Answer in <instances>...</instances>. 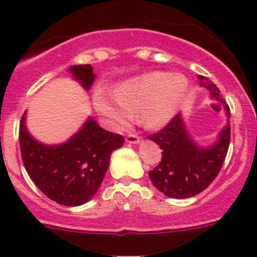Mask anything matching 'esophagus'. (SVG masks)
<instances>
[{"label": "esophagus", "mask_w": 257, "mask_h": 257, "mask_svg": "<svg viewBox=\"0 0 257 257\" xmlns=\"http://www.w3.org/2000/svg\"><path fill=\"white\" fill-rule=\"evenodd\" d=\"M125 141L128 142V144H140L141 142V139H140L137 135H128L126 136V139Z\"/></svg>", "instance_id": "obj_1"}]
</instances>
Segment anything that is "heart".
Instances as JSON below:
<instances>
[{
	"label": "heart",
	"instance_id": "b5f03b06",
	"mask_svg": "<svg viewBox=\"0 0 257 257\" xmlns=\"http://www.w3.org/2000/svg\"><path fill=\"white\" fill-rule=\"evenodd\" d=\"M188 79L183 74L152 72L125 81L117 92L96 88L94 105L115 128L124 129L139 115L148 128H161L178 113L187 92Z\"/></svg>",
	"mask_w": 257,
	"mask_h": 257
}]
</instances>
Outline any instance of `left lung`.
<instances>
[{"instance_id":"1","label":"left lung","mask_w":257,"mask_h":257,"mask_svg":"<svg viewBox=\"0 0 257 257\" xmlns=\"http://www.w3.org/2000/svg\"><path fill=\"white\" fill-rule=\"evenodd\" d=\"M200 87L209 91V99L223 107L226 124L210 145H200L189 133L184 116L179 112L166 128L148 139L161 146L162 161L149 172L155 188L167 197L187 198L206 189L218 175L230 144V109L218 87L200 75Z\"/></svg>"}]
</instances>
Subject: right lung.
<instances>
[{"label": "right lung", "mask_w": 257, "mask_h": 257, "mask_svg": "<svg viewBox=\"0 0 257 257\" xmlns=\"http://www.w3.org/2000/svg\"><path fill=\"white\" fill-rule=\"evenodd\" d=\"M69 73L86 91L95 81L90 64L73 65ZM26 117L27 112L21 120L19 144L23 165L32 182L60 205L79 206L90 201L104 179L112 152L122 146V136L100 128L88 116L70 139L48 145L29 132Z\"/></svg>", "instance_id": "right-lung-1"}]
</instances>
